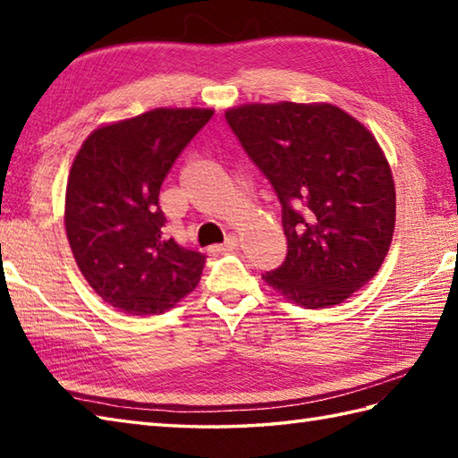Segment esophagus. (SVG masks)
<instances>
[{
	"label": "esophagus",
	"instance_id": "1",
	"mask_svg": "<svg viewBox=\"0 0 458 458\" xmlns=\"http://www.w3.org/2000/svg\"><path fill=\"white\" fill-rule=\"evenodd\" d=\"M236 246H238V236L230 234V236H226V242H224V244L214 246L210 251H214V254H224V251H232Z\"/></svg>",
	"mask_w": 458,
	"mask_h": 458
}]
</instances>
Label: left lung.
<instances>
[{
    "label": "left lung",
    "mask_w": 458,
    "mask_h": 458,
    "mask_svg": "<svg viewBox=\"0 0 458 458\" xmlns=\"http://www.w3.org/2000/svg\"><path fill=\"white\" fill-rule=\"evenodd\" d=\"M226 122L281 204L287 256L267 285L307 309L343 303L394 236L395 189L376 138L333 104H246Z\"/></svg>",
    "instance_id": "8db88e82"
}]
</instances>
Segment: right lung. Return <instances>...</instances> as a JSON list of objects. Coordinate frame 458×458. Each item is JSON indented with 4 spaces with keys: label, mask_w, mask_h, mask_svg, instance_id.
<instances>
[{
    "label": "right lung",
    "mask_w": 458,
    "mask_h": 458,
    "mask_svg": "<svg viewBox=\"0 0 458 458\" xmlns=\"http://www.w3.org/2000/svg\"><path fill=\"white\" fill-rule=\"evenodd\" d=\"M212 114L145 112L94 130L76 153L66 182V238L84 279L122 313H165L199 285L207 256L165 234L159 191Z\"/></svg>",
    "instance_id": "1"
}]
</instances>
